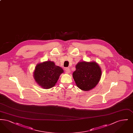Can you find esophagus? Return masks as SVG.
<instances>
[{
  "mask_svg": "<svg viewBox=\"0 0 133 133\" xmlns=\"http://www.w3.org/2000/svg\"><path fill=\"white\" fill-rule=\"evenodd\" d=\"M65 71H66V72L67 73H70V70L69 68H65Z\"/></svg>",
  "mask_w": 133,
  "mask_h": 133,
  "instance_id": "esophagus-1",
  "label": "esophagus"
}]
</instances>
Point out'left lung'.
<instances>
[{"mask_svg": "<svg viewBox=\"0 0 133 133\" xmlns=\"http://www.w3.org/2000/svg\"><path fill=\"white\" fill-rule=\"evenodd\" d=\"M101 74V69L96 62L82 61L76 65L73 77L77 86L87 91L94 88L98 84Z\"/></svg>", "mask_w": 133, "mask_h": 133, "instance_id": "left-lung-1", "label": "left lung"}]
</instances>
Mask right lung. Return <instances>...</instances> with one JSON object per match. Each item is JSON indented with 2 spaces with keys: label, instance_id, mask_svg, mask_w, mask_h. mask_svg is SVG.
<instances>
[{
  "label": "right lung",
  "instance_id": "add662e5",
  "mask_svg": "<svg viewBox=\"0 0 133 133\" xmlns=\"http://www.w3.org/2000/svg\"><path fill=\"white\" fill-rule=\"evenodd\" d=\"M63 70L55 65L54 62L47 61L38 64L35 68L33 76L35 81L45 89L54 87Z\"/></svg>",
  "mask_w": 133,
  "mask_h": 133
}]
</instances>
